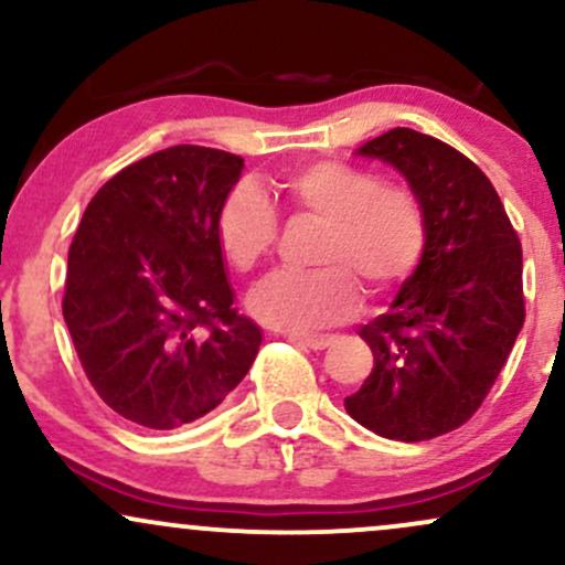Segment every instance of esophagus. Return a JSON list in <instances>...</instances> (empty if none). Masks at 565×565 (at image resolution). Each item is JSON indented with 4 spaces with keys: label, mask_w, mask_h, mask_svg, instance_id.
<instances>
[{
    "label": "esophagus",
    "mask_w": 565,
    "mask_h": 565,
    "mask_svg": "<svg viewBox=\"0 0 565 565\" xmlns=\"http://www.w3.org/2000/svg\"><path fill=\"white\" fill-rule=\"evenodd\" d=\"M291 342H300L305 348H313V350H323L332 345V337L329 334H289Z\"/></svg>",
    "instance_id": "esophagus-1"
}]
</instances>
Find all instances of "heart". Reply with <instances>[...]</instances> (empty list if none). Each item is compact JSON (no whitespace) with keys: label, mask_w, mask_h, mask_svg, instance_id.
Masks as SVG:
<instances>
[{"label":"heart","mask_w":565,"mask_h":565,"mask_svg":"<svg viewBox=\"0 0 565 565\" xmlns=\"http://www.w3.org/2000/svg\"><path fill=\"white\" fill-rule=\"evenodd\" d=\"M291 210L321 217L313 270H278L249 295L257 321L284 332H310L350 319L364 281L387 291L423 260L427 215L412 185L380 180L377 172L323 159L284 178ZM217 242L233 268H257L278 242V212L255 183L231 188L217 212Z\"/></svg>","instance_id":"b5f03b06"}]
</instances>
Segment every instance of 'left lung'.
I'll return each instance as SVG.
<instances>
[{
	"instance_id": "left-lung-1",
	"label": "left lung",
	"mask_w": 565,
	"mask_h": 565,
	"mask_svg": "<svg viewBox=\"0 0 565 565\" xmlns=\"http://www.w3.org/2000/svg\"><path fill=\"white\" fill-rule=\"evenodd\" d=\"M404 172L427 215L417 270L361 337L374 369L345 408L382 438L430 440L465 425L508 361L526 319L523 252L478 164L408 127L359 148Z\"/></svg>"
}]
</instances>
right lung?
Listing matches in <instances>:
<instances>
[{
	"label": "right lung",
	"mask_w": 565,
	"mask_h": 565,
	"mask_svg": "<svg viewBox=\"0 0 565 565\" xmlns=\"http://www.w3.org/2000/svg\"><path fill=\"white\" fill-rule=\"evenodd\" d=\"M244 159L172 146L116 172L68 249L63 319L95 393L129 423L174 430L223 404L263 334L233 308L217 212Z\"/></svg>",
	"instance_id": "obj_1"
}]
</instances>
